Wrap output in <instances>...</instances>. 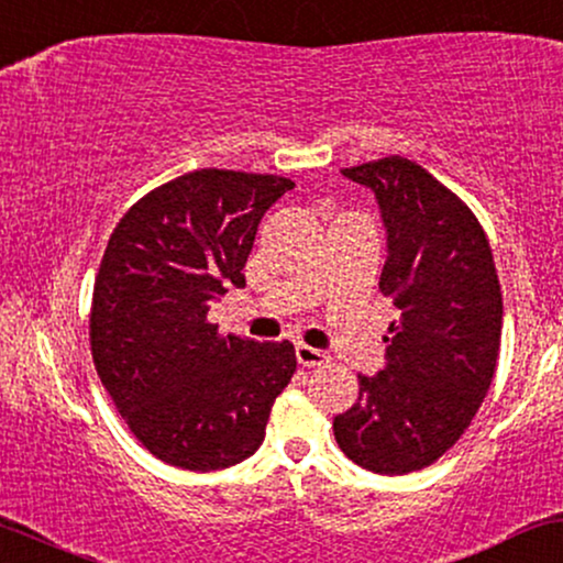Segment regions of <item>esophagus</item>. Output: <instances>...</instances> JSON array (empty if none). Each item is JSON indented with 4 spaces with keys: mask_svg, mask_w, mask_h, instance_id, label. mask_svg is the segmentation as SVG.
<instances>
[{
    "mask_svg": "<svg viewBox=\"0 0 563 563\" xmlns=\"http://www.w3.org/2000/svg\"><path fill=\"white\" fill-rule=\"evenodd\" d=\"M296 358L301 366H324L330 364V355L324 351H319V347H311V345H296Z\"/></svg>",
    "mask_w": 563,
    "mask_h": 563,
    "instance_id": "34e87169",
    "label": "esophagus"
}]
</instances>
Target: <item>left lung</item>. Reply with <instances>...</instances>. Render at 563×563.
<instances>
[{"instance_id":"1","label":"left lung","mask_w":563,"mask_h":563,"mask_svg":"<svg viewBox=\"0 0 563 563\" xmlns=\"http://www.w3.org/2000/svg\"><path fill=\"white\" fill-rule=\"evenodd\" d=\"M343 176L379 205V290L400 319L384 338L387 364L358 374V402L332 429L355 465L405 475L450 450L488 393L501 343L499 277L478 218L418 163L389 155Z\"/></svg>"}]
</instances>
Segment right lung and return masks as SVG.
I'll use <instances>...</instances> for the list:
<instances>
[{
    "instance_id": "right-lung-1",
    "label": "right lung",
    "mask_w": 563,
    "mask_h": 563,
    "mask_svg": "<svg viewBox=\"0 0 563 563\" xmlns=\"http://www.w3.org/2000/svg\"><path fill=\"white\" fill-rule=\"evenodd\" d=\"M294 187L199 168L134 202L111 233L92 288V361L130 431L168 465L220 471L265 441L294 345L220 338L208 311L246 286L260 220Z\"/></svg>"
}]
</instances>
